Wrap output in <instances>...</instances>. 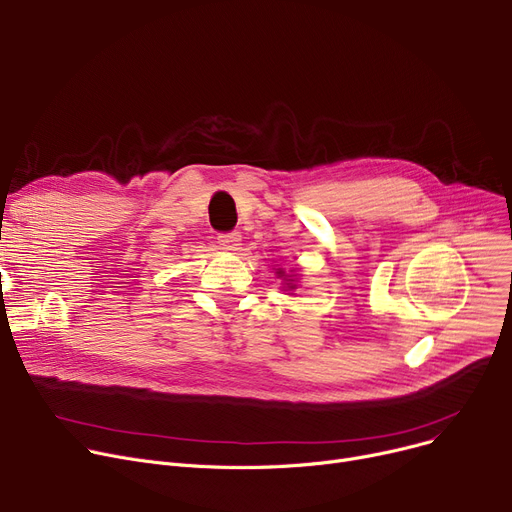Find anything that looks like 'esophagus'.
<instances>
[{"label": "esophagus", "instance_id": "34e87169", "mask_svg": "<svg viewBox=\"0 0 512 512\" xmlns=\"http://www.w3.org/2000/svg\"><path fill=\"white\" fill-rule=\"evenodd\" d=\"M218 242L222 245V249L238 251V247H240V232H224V234L218 236Z\"/></svg>", "mask_w": 512, "mask_h": 512}]
</instances>
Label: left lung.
Here are the masks:
<instances>
[{
	"mask_svg": "<svg viewBox=\"0 0 512 512\" xmlns=\"http://www.w3.org/2000/svg\"><path fill=\"white\" fill-rule=\"evenodd\" d=\"M278 274H280V278H282V276H284V272H278ZM290 288H292V286H290Z\"/></svg>",
	"mask_w": 512,
	"mask_h": 512,
	"instance_id": "obj_1",
	"label": "left lung"
}]
</instances>
